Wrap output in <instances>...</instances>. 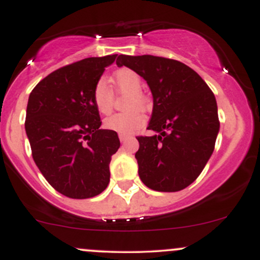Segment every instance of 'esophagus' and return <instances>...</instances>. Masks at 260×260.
I'll return each instance as SVG.
<instances>
[{
  "label": "esophagus",
  "instance_id": "1",
  "mask_svg": "<svg viewBox=\"0 0 260 260\" xmlns=\"http://www.w3.org/2000/svg\"><path fill=\"white\" fill-rule=\"evenodd\" d=\"M131 136H128V134H123V133H120L118 134V138H120L121 142H124V140H127L128 138H129Z\"/></svg>",
  "mask_w": 260,
  "mask_h": 260
}]
</instances>
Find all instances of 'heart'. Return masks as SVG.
I'll use <instances>...</instances> for the list:
<instances>
[{
  "instance_id": "heart-1",
  "label": "heart",
  "mask_w": 260,
  "mask_h": 260,
  "mask_svg": "<svg viewBox=\"0 0 260 260\" xmlns=\"http://www.w3.org/2000/svg\"><path fill=\"white\" fill-rule=\"evenodd\" d=\"M116 88L122 92H128L126 107L131 109L127 112L115 113L107 117L104 126L106 129L117 133H133L143 127L145 118L139 110H145L148 107V100L142 91V80L134 71L129 68H122L112 77ZM92 103L100 113L107 115L111 112L113 104V92L105 80L100 79L92 89Z\"/></svg>"
}]
</instances>
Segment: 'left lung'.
<instances>
[{
  "instance_id": "left-lung-1",
  "label": "left lung",
  "mask_w": 260,
  "mask_h": 260,
  "mask_svg": "<svg viewBox=\"0 0 260 260\" xmlns=\"http://www.w3.org/2000/svg\"><path fill=\"white\" fill-rule=\"evenodd\" d=\"M116 63L143 77L153 94L148 129L159 134L137 137L140 180L157 192L184 189L215 148L220 122L213 91L196 71L176 59L120 55Z\"/></svg>"
}]
</instances>
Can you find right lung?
I'll return each instance as SVG.
<instances>
[{"label":"right lung","mask_w":260,"mask_h":260,"mask_svg":"<svg viewBox=\"0 0 260 260\" xmlns=\"http://www.w3.org/2000/svg\"><path fill=\"white\" fill-rule=\"evenodd\" d=\"M117 55L89 57L53 71L29 95L25 132L40 172L68 198L100 194L110 182L117 133L100 129L92 89Z\"/></svg>","instance_id":"add662e5"}]
</instances>
